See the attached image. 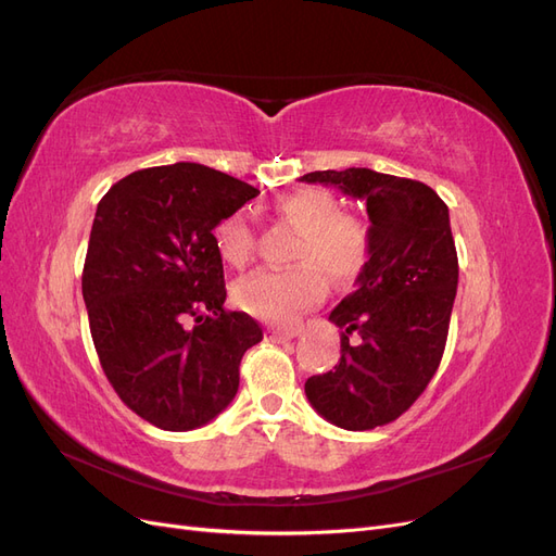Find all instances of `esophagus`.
<instances>
[{
	"label": "esophagus",
	"mask_w": 556,
	"mask_h": 556,
	"mask_svg": "<svg viewBox=\"0 0 556 556\" xmlns=\"http://www.w3.org/2000/svg\"><path fill=\"white\" fill-rule=\"evenodd\" d=\"M268 333H271V339H276V341H290V339H294V336H299V329H294V327H274V329H268Z\"/></svg>",
	"instance_id": "esophagus-1"
}]
</instances>
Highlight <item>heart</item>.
Segmentation results:
<instances>
[{
  "instance_id": "obj_1",
  "label": "heart",
  "mask_w": 556,
  "mask_h": 556,
  "mask_svg": "<svg viewBox=\"0 0 556 556\" xmlns=\"http://www.w3.org/2000/svg\"><path fill=\"white\" fill-rule=\"evenodd\" d=\"M271 213L299 231L282 271H257L239 282L237 301L243 311L266 323L292 319L325 296L327 278L336 288L355 282L371 257V231L359 217L341 213L329 190L299 188L280 194ZM252 231L245 217L233 213L213 229L217 255L231 266H243L252 252Z\"/></svg>"
}]
</instances>
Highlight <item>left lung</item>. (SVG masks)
<instances>
[{
    "instance_id": "left-lung-1",
    "label": "left lung",
    "mask_w": 556,
    "mask_h": 556,
    "mask_svg": "<svg viewBox=\"0 0 556 556\" xmlns=\"http://www.w3.org/2000/svg\"><path fill=\"white\" fill-rule=\"evenodd\" d=\"M301 180L366 201L371 220V257L357 290L329 315L341 329V359L306 380V396L341 429L390 425L427 390L443 359L459 280L447 206L425 182L355 166Z\"/></svg>"
}]
</instances>
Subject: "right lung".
Segmentation results:
<instances>
[{
	"label": "right lung",
	"instance_id": "add662e5",
	"mask_svg": "<svg viewBox=\"0 0 556 556\" xmlns=\"http://www.w3.org/2000/svg\"><path fill=\"white\" fill-rule=\"evenodd\" d=\"M260 194L211 166L178 162L117 180L90 231L83 299L115 394L164 431L220 415L262 327L225 308L215 225Z\"/></svg>",
	"mask_w": 556,
	"mask_h": 556
}]
</instances>
